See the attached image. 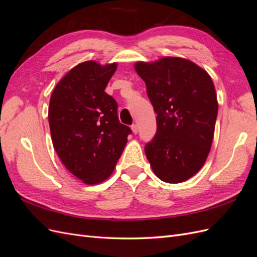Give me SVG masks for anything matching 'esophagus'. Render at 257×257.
Listing matches in <instances>:
<instances>
[{"label":"esophagus","mask_w":257,"mask_h":257,"mask_svg":"<svg viewBox=\"0 0 257 257\" xmlns=\"http://www.w3.org/2000/svg\"><path fill=\"white\" fill-rule=\"evenodd\" d=\"M131 128H132V131H133L134 134L138 133V125H137V124H133V125L131 126Z\"/></svg>","instance_id":"obj_1"}]
</instances>
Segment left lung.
Listing matches in <instances>:
<instances>
[{
    "mask_svg": "<svg viewBox=\"0 0 257 257\" xmlns=\"http://www.w3.org/2000/svg\"><path fill=\"white\" fill-rule=\"evenodd\" d=\"M135 71L158 114L157 133L145 147L147 159L162 181H186L203 167L213 141L219 106L211 77L177 57L137 62Z\"/></svg>",
    "mask_w": 257,
    "mask_h": 257,
    "instance_id": "1",
    "label": "left lung"
}]
</instances>
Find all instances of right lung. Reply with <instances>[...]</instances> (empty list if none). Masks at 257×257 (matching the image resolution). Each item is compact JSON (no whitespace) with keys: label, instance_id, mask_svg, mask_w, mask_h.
Segmentation results:
<instances>
[{"label":"right lung","instance_id":"obj_1","mask_svg":"<svg viewBox=\"0 0 257 257\" xmlns=\"http://www.w3.org/2000/svg\"><path fill=\"white\" fill-rule=\"evenodd\" d=\"M115 69L116 63L82 62L58 82L50 97L48 119L54 150L85 184L110 177L132 133L119 121L114 98L105 92Z\"/></svg>","mask_w":257,"mask_h":257}]
</instances>
